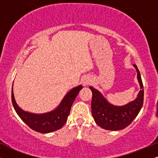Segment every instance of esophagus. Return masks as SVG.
<instances>
[{"label":"esophagus","instance_id":"esophagus-1","mask_svg":"<svg viewBox=\"0 0 158 158\" xmlns=\"http://www.w3.org/2000/svg\"><path fill=\"white\" fill-rule=\"evenodd\" d=\"M90 82H91V78H90L89 77H85L81 79V84L83 85V86H87Z\"/></svg>","mask_w":158,"mask_h":158}]
</instances>
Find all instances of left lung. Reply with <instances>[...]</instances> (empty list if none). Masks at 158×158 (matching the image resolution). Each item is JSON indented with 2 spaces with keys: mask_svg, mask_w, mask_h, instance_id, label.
<instances>
[{
  "mask_svg": "<svg viewBox=\"0 0 158 158\" xmlns=\"http://www.w3.org/2000/svg\"><path fill=\"white\" fill-rule=\"evenodd\" d=\"M137 73L140 90L133 101L123 106H115L107 100L100 91L90 86L92 91L91 110L94 121L99 126L106 130L118 131L129 126L135 119L143 104V85L137 65L134 64Z\"/></svg>",
  "mask_w": 158,
  "mask_h": 158,
  "instance_id": "8db88e82",
  "label": "left lung"
}]
</instances>
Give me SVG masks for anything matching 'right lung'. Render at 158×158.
Returning <instances> with one entry per match:
<instances>
[{
    "label": "right lung",
    "instance_id": "1",
    "mask_svg": "<svg viewBox=\"0 0 158 158\" xmlns=\"http://www.w3.org/2000/svg\"><path fill=\"white\" fill-rule=\"evenodd\" d=\"M82 88V85H79L70 89L55 109L42 114H35L23 110L19 106L15 99L12 87V106L20 118L31 129L43 134L50 133L60 129L67 122L72 105Z\"/></svg>",
    "mask_w": 158,
    "mask_h": 158
}]
</instances>
